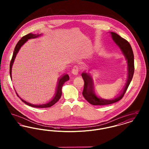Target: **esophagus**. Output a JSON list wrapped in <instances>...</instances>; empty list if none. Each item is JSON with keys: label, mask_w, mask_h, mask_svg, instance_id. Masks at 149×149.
I'll return each mask as SVG.
<instances>
[{"label": "esophagus", "mask_w": 149, "mask_h": 149, "mask_svg": "<svg viewBox=\"0 0 149 149\" xmlns=\"http://www.w3.org/2000/svg\"><path fill=\"white\" fill-rule=\"evenodd\" d=\"M79 71V68L78 67V66H75L73 67L72 69V73L74 74V75H78V72Z\"/></svg>", "instance_id": "34e87169"}]
</instances>
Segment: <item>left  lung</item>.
Segmentation results:
<instances>
[{"instance_id":"left-lung-1","label":"left lung","mask_w":149,"mask_h":149,"mask_svg":"<svg viewBox=\"0 0 149 149\" xmlns=\"http://www.w3.org/2000/svg\"><path fill=\"white\" fill-rule=\"evenodd\" d=\"M110 33L111 34V37L114 42L120 48L127 60L128 64L127 80L124 88L123 89V91L121 92L120 94L118 97L111 100L104 99L101 98H98L95 94L94 92L93 79L91 75L89 73L83 72L81 74V76L84 81V89L82 93L83 95L89 103L94 106H103L111 104L116 103L122 99L124 96L127 89L132 79L134 73V56L130 44L127 40L123 38L117 33L113 32H111Z\"/></svg>"}]
</instances>
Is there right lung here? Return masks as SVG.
Wrapping results in <instances>:
<instances>
[{
    "instance_id": "right-lung-1",
    "label": "right lung",
    "mask_w": 149,
    "mask_h": 149,
    "mask_svg": "<svg viewBox=\"0 0 149 149\" xmlns=\"http://www.w3.org/2000/svg\"><path fill=\"white\" fill-rule=\"evenodd\" d=\"M40 35H36V34H33V33H29L27 35L23 36L21 39L17 43L15 48H14V52H13V56L12 58V60L10 61V70H9V74H10V78L12 79V65L13 64L14 61V59L16 57V55L17 54V53L18 52L19 50L21 49L22 45H24L25 43L28 40L31 39V38H35L38 37H39ZM69 80V76L68 74H65L64 75V76H63L60 79H58V83H57V85L56 90L55 92V94L54 95V96L53 97V98L50 100L49 102H48L47 103H46L45 104H31L29 102H26L25 100H24L23 99H22L21 98H20L19 97V95H18V94L16 93L18 97H19V98L23 102H24L25 104H26L27 105H29V106L32 107H36V108H47V107H50L53 106L54 104H55L61 98V94H62V87L64 85V83L67 81L68 80Z\"/></svg>"
}]
</instances>
